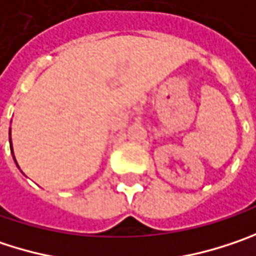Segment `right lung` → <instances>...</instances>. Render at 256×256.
Returning <instances> with one entry per match:
<instances>
[{
    "instance_id": "right-lung-1",
    "label": "right lung",
    "mask_w": 256,
    "mask_h": 256,
    "mask_svg": "<svg viewBox=\"0 0 256 256\" xmlns=\"http://www.w3.org/2000/svg\"><path fill=\"white\" fill-rule=\"evenodd\" d=\"M10 148H11V154H12V158H14V163L17 164V160H16L14 153H12V144H11V128H10ZM17 168H18V164H17Z\"/></svg>"
}]
</instances>
